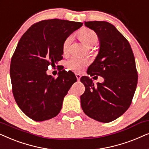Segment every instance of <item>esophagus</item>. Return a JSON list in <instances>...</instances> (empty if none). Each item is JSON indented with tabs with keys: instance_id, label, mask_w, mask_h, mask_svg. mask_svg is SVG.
I'll return each mask as SVG.
<instances>
[{
	"instance_id": "34e87169",
	"label": "esophagus",
	"mask_w": 149,
	"mask_h": 149,
	"mask_svg": "<svg viewBox=\"0 0 149 149\" xmlns=\"http://www.w3.org/2000/svg\"><path fill=\"white\" fill-rule=\"evenodd\" d=\"M75 74H76L77 80H78V81H80V78H81V75L80 74V73H75Z\"/></svg>"
}]
</instances>
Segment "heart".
<instances>
[{
    "mask_svg": "<svg viewBox=\"0 0 149 149\" xmlns=\"http://www.w3.org/2000/svg\"><path fill=\"white\" fill-rule=\"evenodd\" d=\"M80 36L82 40L88 45L92 47L96 45L98 42V35L93 30L89 29H83L80 32ZM73 39V35H70L65 39L63 43V52L64 54H67L69 50V47ZM89 64V61L86 58H82L80 57L73 56L66 61V67L71 71L80 72L84 67Z\"/></svg>",
    "mask_w": 149,
    "mask_h": 149,
    "instance_id": "heart-1",
    "label": "heart"
}]
</instances>
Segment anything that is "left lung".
Segmentation results:
<instances>
[{"instance_id":"8db88e82","label":"left lung","mask_w":149,"mask_h":149,"mask_svg":"<svg viewBox=\"0 0 149 149\" xmlns=\"http://www.w3.org/2000/svg\"><path fill=\"white\" fill-rule=\"evenodd\" d=\"M84 24L97 34L100 43L87 73L102 76L104 81L95 85L89 77L81 78L85 86L81 106L90 118L109 123L123 114L132 104L138 83L134 55L129 41L112 24L91 21Z\"/></svg>"}]
</instances>
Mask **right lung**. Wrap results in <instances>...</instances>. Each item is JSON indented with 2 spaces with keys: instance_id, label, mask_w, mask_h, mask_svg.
I'll list each match as a JSON object with an SVG mask.
<instances>
[{
  "instance_id": "add662e5",
  "label": "right lung",
  "mask_w": 149,
  "mask_h": 149,
  "mask_svg": "<svg viewBox=\"0 0 149 149\" xmlns=\"http://www.w3.org/2000/svg\"><path fill=\"white\" fill-rule=\"evenodd\" d=\"M83 23L59 19L34 24L19 39L10 65L13 97L20 110L35 121L54 118L77 78L60 71L57 78L47 75L49 65L62 60L63 43Z\"/></svg>"
}]
</instances>
